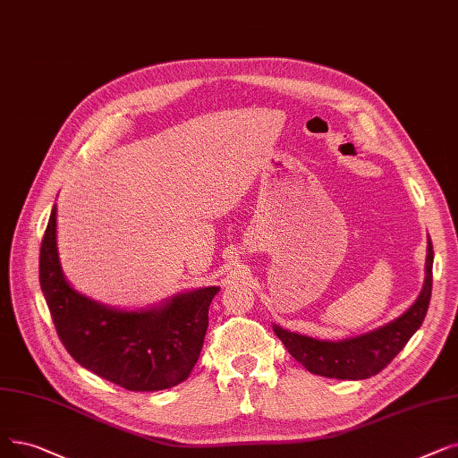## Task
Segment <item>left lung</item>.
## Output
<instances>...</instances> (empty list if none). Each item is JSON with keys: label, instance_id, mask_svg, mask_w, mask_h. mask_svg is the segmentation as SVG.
<instances>
[{"label": "left lung", "instance_id": "left-lung-1", "mask_svg": "<svg viewBox=\"0 0 458 458\" xmlns=\"http://www.w3.org/2000/svg\"><path fill=\"white\" fill-rule=\"evenodd\" d=\"M432 260L434 250L428 240L427 276L420 297L403 316L380 329L339 343L316 341L278 326L273 329L292 357H295L309 372L336 377V380H365V377L384 370L394 360V355L406 346L411 335L421 327L432 293Z\"/></svg>", "mask_w": 458, "mask_h": 458}]
</instances>
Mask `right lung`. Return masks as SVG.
<instances>
[{
    "label": "right lung",
    "mask_w": 458,
    "mask_h": 458,
    "mask_svg": "<svg viewBox=\"0 0 458 458\" xmlns=\"http://www.w3.org/2000/svg\"><path fill=\"white\" fill-rule=\"evenodd\" d=\"M38 278L52 320L76 363L129 391H161L187 380L208 331L209 286L149 310H117L74 292L55 247V206L38 254Z\"/></svg>",
    "instance_id": "obj_1"
}]
</instances>
